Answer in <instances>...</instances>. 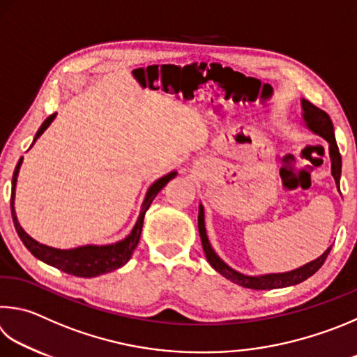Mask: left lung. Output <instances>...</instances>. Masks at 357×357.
I'll return each instance as SVG.
<instances>
[{
    "label": "left lung",
    "mask_w": 357,
    "mask_h": 357,
    "mask_svg": "<svg viewBox=\"0 0 357 357\" xmlns=\"http://www.w3.org/2000/svg\"><path fill=\"white\" fill-rule=\"evenodd\" d=\"M301 109H303V121L309 131H312L314 134L320 135V137L325 139L329 145V158H331V174L335 181L337 189L340 192V174H342V156L339 153V146H337L335 142V135H334V126L333 121L329 119V115L321 111L317 106H314L312 102H309L307 100L301 98ZM198 231H199V237H201V243H203V250L207 262H209L213 270L218 271L220 275H223L226 280L232 281L234 284H238V286L246 287V289H255V290H271V289H282V287H289V286H295V284H300L303 281H306L307 278L312 276L317 270H319L323 262L326 261V257L331 251L333 246L323 252L320 257H317L315 261H310L309 264L303 265L300 268L290 270V271H284V273H268V275H257V276H250V275H243L241 271H237L234 268H231L228 264H226L223 259H220V256L215 252V250L212 248V245L209 242V237H207L206 232V223H204V207L203 204H199V213H198Z\"/></svg>",
    "instance_id": "1"
}]
</instances>
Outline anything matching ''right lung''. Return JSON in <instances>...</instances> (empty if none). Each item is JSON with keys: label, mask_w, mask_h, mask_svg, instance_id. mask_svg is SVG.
I'll list each match as a JSON object with an SVG mask.
<instances>
[{"label": "right lung", "mask_w": 357, "mask_h": 357, "mask_svg": "<svg viewBox=\"0 0 357 357\" xmlns=\"http://www.w3.org/2000/svg\"><path fill=\"white\" fill-rule=\"evenodd\" d=\"M56 115L57 112L51 114L48 119L42 123V126L38 128L32 145H34L36 140L40 137L45 131H47L48 126L56 119ZM22 164H23V158H20V160H18L14 176H12V195H10L12 220H14V226L17 229L18 237L22 238V242L24 243L26 248L31 251L32 256L40 259L42 262L51 265V267H56L57 270L63 271V273L79 276V278H95L105 273H111V271L123 267V265L131 259L135 246L139 245V241H140L142 226H144V218L148 207L151 206L153 199L156 198V195L162 189H164L168 181H172L178 174V172H170L164 174L162 178H159L158 181H154V183L150 185V189L146 190L144 203H142L137 222H135L132 231L129 232L123 241L109 243V245H82L71 250H59V248H53V246L43 245L40 242L34 241V238H32L28 232L22 228L20 223H18L14 203H15L17 178H18V173H20Z\"/></svg>", "instance_id": "add662e5"}]
</instances>
